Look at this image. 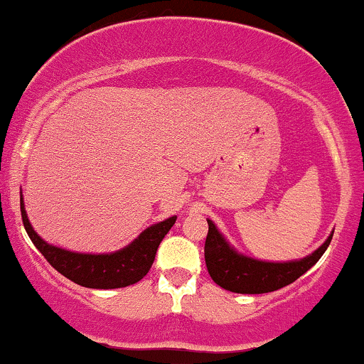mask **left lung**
Instances as JSON below:
<instances>
[{"label":"left lung","mask_w":364,"mask_h":364,"mask_svg":"<svg viewBox=\"0 0 364 364\" xmlns=\"http://www.w3.org/2000/svg\"><path fill=\"white\" fill-rule=\"evenodd\" d=\"M208 222V234L205 240V262L207 269L218 287L235 293H268L279 290L299 279L321 259V256L329 247L332 235L317 251L300 261L291 262H264L251 257L240 256L232 249L220 232Z\"/></svg>","instance_id":"1"}]
</instances>
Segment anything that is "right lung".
<instances>
[{"instance_id":"1","label":"right lung","mask_w":364,"mask_h":364,"mask_svg":"<svg viewBox=\"0 0 364 364\" xmlns=\"http://www.w3.org/2000/svg\"><path fill=\"white\" fill-rule=\"evenodd\" d=\"M20 210L23 227L35 247L42 252V256L50 262V266L59 271L71 282L86 288H124L142 279L151 269L154 262L156 251L161 240L168 234L171 227L176 222V217L149 227L144 230L130 246L113 254H77L64 249L49 246L35 234L30 225L27 213L23 208V200L20 198Z\"/></svg>"}]
</instances>
